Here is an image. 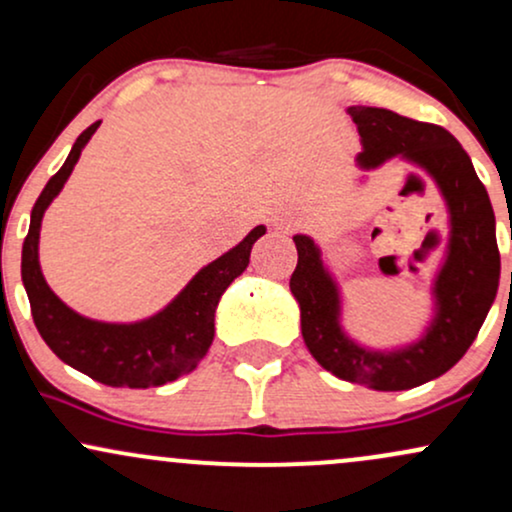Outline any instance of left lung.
<instances>
[{"mask_svg": "<svg viewBox=\"0 0 512 512\" xmlns=\"http://www.w3.org/2000/svg\"><path fill=\"white\" fill-rule=\"evenodd\" d=\"M349 113L363 137L358 156L363 168L404 156L438 182L448 202L452 236L448 262L436 281V320L421 342L402 351L380 354L356 346L339 327L337 286L322 267L315 243L305 236L293 238L298 264L291 274V293L301 305L305 346L322 368L373 390H409L448 373L477 339L501 276L496 219L484 182L448 129L385 108L354 105Z\"/></svg>", "mask_w": 512, "mask_h": 512, "instance_id": "obj_1", "label": "left lung"}]
</instances>
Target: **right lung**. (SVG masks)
Here are the masks:
<instances>
[{
    "label": "right lung",
    "instance_id": "right-lung-1",
    "mask_svg": "<svg viewBox=\"0 0 512 512\" xmlns=\"http://www.w3.org/2000/svg\"><path fill=\"white\" fill-rule=\"evenodd\" d=\"M98 125L101 122H93L79 134L64 166L40 192L23 240L21 279L40 337L67 366L110 387H158L190 373L207 356L214 342V313L221 293L245 272L252 245L264 236V226L252 228L243 243L207 264L163 313L149 320L137 325H108L76 315L45 284L38 264V238L45 209L62 190Z\"/></svg>",
    "mask_w": 512,
    "mask_h": 512
}]
</instances>
